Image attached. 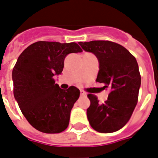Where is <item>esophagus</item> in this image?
Returning <instances> with one entry per match:
<instances>
[{
  "instance_id": "obj_1",
  "label": "esophagus",
  "mask_w": 158,
  "mask_h": 158,
  "mask_svg": "<svg viewBox=\"0 0 158 158\" xmlns=\"http://www.w3.org/2000/svg\"><path fill=\"white\" fill-rule=\"evenodd\" d=\"M80 95H81L82 97H86V92H84L83 90H80Z\"/></svg>"
}]
</instances>
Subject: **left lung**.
Instances as JSON below:
<instances>
[{"mask_svg":"<svg viewBox=\"0 0 158 158\" xmlns=\"http://www.w3.org/2000/svg\"><path fill=\"white\" fill-rule=\"evenodd\" d=\"M82 48L99 61L97 82L109 89L108 100L100 104L97 96L88 94L89 123L95 131L111 133L127 123L137 105L141 77L135 57L121 44L109 40L79 42Z\"/></svg>","mask_w":158,"mask_h":158,"instance_id":"8db88e82","label":"left lung"}]
</instances>
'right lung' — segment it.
<instances>
[{
	"mask_svg": "<svg viewBox=\"0 0 158 158\" xmlns=\"http://www.w3.org/2000/svg\"><path fill=\"white\" fill-rule=\"evenodd\" d=\"M78 44L38 41L22 52L13 69L14 96L23 114L36 130L55 134L67 128L79 90L74 86L64 90L53 76L63 70L69 53L81 52Z\"/></svg>",
	"mask_w": 158,
	"mask_h": 158,
	"instance_id": "1",
	"label": "right lung"
}]
</instances>
